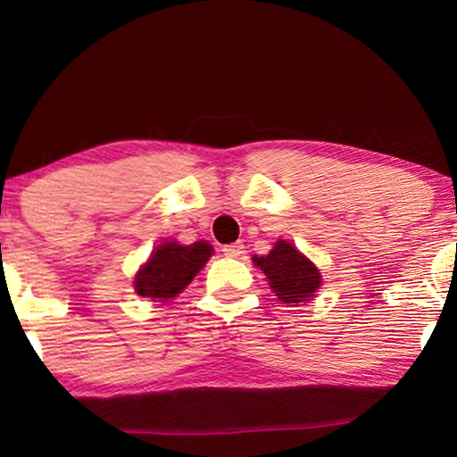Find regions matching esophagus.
I'll list each match as a JSON object with an SVG mask.
<instances>
[{
  "mask_svg": "<svg viewBox=\"0 0 457 457\" xmlns=\"http://www.w3.org/2000/svg\"><path fill=\"white\" fill-rule=\"evenodd\" d=\"M221 251H223L225 257L245 259V245H242V242H234V245H225Z\"/></svg>",
  "mask_w": 457,
  "mask_h": 457,
  "instance_id": "esophagus-1",
  "label": "esophagus"
}]
</instances>
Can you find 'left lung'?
Returning a JSON list of instances; mask_svg holds the SVG:
<instances>
[{"label": "left lung", "instance_id": "1", "mask_svg": "<svg viewBox=\"0 0 457 457\" xmlns=\"http://www.w3.org/2000/svg\"><path fill=\"white\" fill-rule=\"evenodd\" d=\"M254 263L270 278V286L284 303L309 301L321 284L318 267L286 240L276 242L267 257H254Z\"/></svg>", "mask_w": 457, "mask_h": 457}]
</instances>
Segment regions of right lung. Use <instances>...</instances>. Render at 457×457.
<instances>
[{
	"label": "right lung",
	"mask_w": 457,
	"mask_h": 457,
	"mask_svg": "<svg viewBox=\"0 0 457 457\" xmlns=\"http://www.w3.org/2000/svg\"><path fill=\"white\" fill-rule=\"evenodd\" d=\"M211 253V245L203 240L187 246L165 242L150 254L148 263L137 271L136 292L152 301L173 299L203 270Z\"/></svg>",
	"instance_id": "right-lung-1"
}]
</instances>
